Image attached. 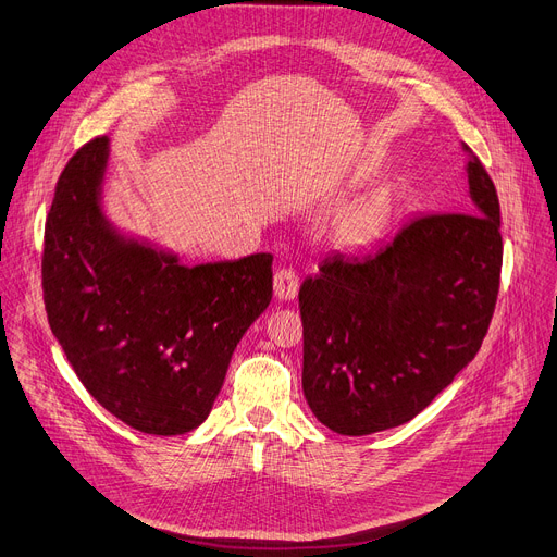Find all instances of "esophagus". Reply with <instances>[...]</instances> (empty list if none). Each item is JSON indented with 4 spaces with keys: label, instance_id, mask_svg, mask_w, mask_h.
I'll use <instances>...</instances> for the list:
<instances>
[{
    "label": "esophagus",
    "instance_id": "esophagus-1",
    "mask_svg": "<svg viewBox=\"0 0 557 557\" xmlns=\"http://www.w3.org/2000/svg\"><path fill=\"white\" fill-rule=\"evenodd\" d=\"M273 284H275V296L280 300H294L298 296L300 282H298L296 271H292V268H280V271L275 273Z\"/></svg>",
    "mask_w": 557,
    "mask_h": 557
}]
</instances>
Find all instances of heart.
Returning a JSON list of instances; mask_svg holds the SVG:
<instances>
[{"instance_id": "obj_1", "label": "heart", "mask_w": 557, "mask_h": 557, "mask_svg": "<svg viewBox=\"0 0 557 557\" xmlns=\"http://www.w3.org/2000/svg\"><path fill=\"white\" fill-rule=\"evenodd\" d=\"M395 213L393 190H379L346 209L335 222V240L348 250H367L376 245L389 226Z\"/></svg>"}]
</instances>
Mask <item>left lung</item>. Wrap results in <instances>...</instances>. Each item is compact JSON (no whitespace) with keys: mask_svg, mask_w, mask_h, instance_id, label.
<instances>
[{"mask_svg":"<svg viewBox=\"0 0 557 557\" xmlns=\"http://www.w3.org/2000/svg\"><path fill=\"white\" fill-rule=\"evenodd\" d=\"M461 149L470 213L410 218L372 252L325 257L300 286L302 393L335 434L413 420L480 351L500 286V203Z\"/></svg>","mask_w":557,"mask_h":557,"instance_id":"obj_1","label":"left lung"}]
</instances>
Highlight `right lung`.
<instances>
[{
    "label": "right lung",
    "mask_w": 557,
    "mask_h": 557,
    "mask_svg": "<svg viewBox=\"0 0 557 557\" xmlns=\"http://www.w3.org/2000/svg\"><path fill=\"white\" fill-rule=\"evenodd\" d=\"M110 139L61 172L46 222L44 300L77 379L114 418L153 436L197 429L243 335L273 298V255L185 265L102 209Z\"/></svg>",
    "instance_id": "1"
}]
</instances>
